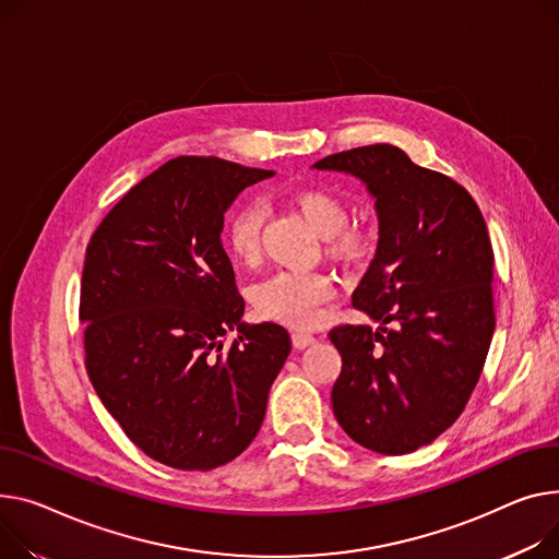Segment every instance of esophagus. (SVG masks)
<instances>
[{
    "mask_svg": "<svg viewBox=\"0 0 559 559\" xmlns=\"http://www.w3.org/2000/svg\"><path fill=\"white\" fill-rule=\"evenodd\" d=\"M292 344H294V348H308L310 344H314V337L310 332H301V330H294L292 332Z\"/></svg>",
    "mask_w": 559,
    "mask_h": 559,
    "instance_id": "esophagus-1",
    "label": "esophagus"
}]
</instances>
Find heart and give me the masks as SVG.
Masks as SVG:
<instances>
[{
	"instance_id": "heart-1",
	"label": "heart",
	"mask_w": 559,
	"mask_h": 559,
	"mask_svg": "<svg viewBox=\"0 0 559 559\" xmlns=\"http://www.w3.org/2000/svg\"><path fill=\"white\" fill-rule=\"evenodd\" d=\"M294 206L308 225L328 238V253L350 260L361 253L364 238L359 231L346 229L348 209L330 191L310 189L294 195ZM265 209L249 202L240 206L227 225V245L242 263H253L260 251V227ZM334 287L319 272H281L253 289L255 310L278 323L292 328H312L323 317V306L332 299Z\"/></svg>"
}]
</instances>
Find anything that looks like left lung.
I'll use <instances>...</instances> for the list:
<instances>
[{
	"label": "left lung",
	"instance_id": "1",
	"mask_svg": "<svg viewBox=\"0 0 559 559\" xmlns=\"http://www.w3.org/2000/svg\"><path fill=\"white\" fill-rule=\"evenodd\" d=\"M357 177L376 200L378 249L353 306L378 328L340 325L332 412L361 448L397 456L452 427L480 378L495 334V253L461 183L416 166L389 143L317 162Z\"/></svg>",
	"mask_w": 559,
	"mask_h": 559
}]
</instances>
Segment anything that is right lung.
<instances>
[{"label":"right lung","mask_w":559,"mask_h":559,"mask_svg":"<svg viewBox=\"0 0 559 559\" xmlns=\"http://www.w3.org/2000/svg\"><path fill=\"white\" fill-rule=\"evenodd\" d=\"M270 177L217 157L170 159L123 195L87 245L90 380L128 438L164 465L206 472L240 456L292 350L283 325L242 321L222 249L225 213Z\"/></svg>","instance_id":"add662e5"}]
</instances>
